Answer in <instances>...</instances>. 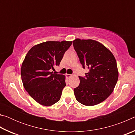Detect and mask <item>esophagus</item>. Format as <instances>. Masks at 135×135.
I'll return each instance as SVG.
<instances>
[{"instance_id": "esophagus-1", "label": "esophagus", "mask_w": 135, "mask_h": 135, "mask_svg": "<svg viewBox=\"0 0 135 135\" xmlns=\"http://www.w3.org/2000/svg\"><path fill=\"white\" fill-rule=\"evenodd\" d=\"M66 76H67V78H68V79H70V78H71V77L73 76L71 74H66Z\"/></svg>"}]
</instances>
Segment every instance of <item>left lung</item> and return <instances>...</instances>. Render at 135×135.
I'll return each instance as SVG.
<instances>
[{
    "mask_svg": "<svg viewBox=\"0 0 135 135\" xmlns=\"http://www.w3.org/2000/svg\"><path fill=\"white\" fill-rule=\"evenodd\" d=\"M73 43L83 68L90 69L85 78L79 77V86L74 89L76 99L84 105H96L111 94L117 83L118 71L115 58L97 41L76 38Z\"/></svg>",
    "mask_w": 135,
    "mask_h": 135,
    "instance_id": "1",
    "label": "left lung"
}]
</instances>
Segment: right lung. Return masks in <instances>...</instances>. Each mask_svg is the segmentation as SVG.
Listing matches in <instances>:
<instances>
[{"label":"right lung","mask_w":135,"mask_h":135,"mask_svg":"<svg viewBox=\"0 0 135 135\" xmlns=\"http://www.w3.org/2000/svg\"><path fill=\"white\" fill-rule=\"evenodd\" d=\"M71 41H47L31 47L22 63L21 76L25 89L42 105L51 106L59 101L66 86L65 76L52 70L59 65Z\"/></svg>","instance_id":"right-lung-1"}]
</instances>
